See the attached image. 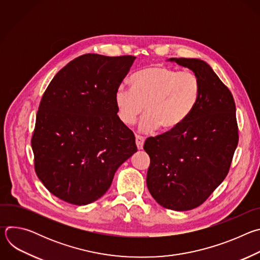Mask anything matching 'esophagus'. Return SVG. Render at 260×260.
Instances as JSON below:
<instances>
[{
	"instance_id": "esophagus-1",
	"label": "esophagus",
	"mask_w": 260,
	"mask_h": 260,
	"mask_svg": "<svg viewBox=\"0 0 260 260\" xmlns=\"http://www.w3.org/2000/svg\"><path fill=\"white\" fill-rule=\"evenodd\" d=\"M144 142H145V138L142 137V136H136V144H137V147L138 149H143V145H144Z\"/></svg>"
}]
</instances>
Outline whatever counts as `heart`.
<instances>
[{"label":"heart","mask_w":260,"mask_h":260,"mask_svg":"<svg viewBox=\"0 0 260 260\" xmlns=\"http://www.w3.org/2000/svg\"><path fill=\"white\" fill-rule=\"evenodd\" d=\"M131 84L132 88L120 86L116 90V107L120 119L131 125L145 106L147 113L139 124L143 133L178 128L190 116L201 95V82L194 73L158 64L136 72Z\"/></svg>","instance_id":"1"}]
</instances>
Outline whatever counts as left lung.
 <instances>
[{
    "label": "left lung",
    "instance_id": "obj_1",
    "mask_svg": "<svg viewBox=\"0 0 260 260\" xmlns=\"http://www.w3.org/2000/svg\"><path fill=\"white\" fill-rule=\"evenodd\" d=\"M199 77L201 95L178 128L145 141L150 157L147 187L164 208L188 211L201 206L229 174L239 142L231 90L199 58H170Z\"/></svg>",
    "mask_w": 260,
    "mask_h": 260
}]
</instances>
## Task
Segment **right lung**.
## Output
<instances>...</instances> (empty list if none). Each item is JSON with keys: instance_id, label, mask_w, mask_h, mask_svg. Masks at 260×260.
I'll list each match as a JSON object with an SVG mask.
<instances>
[{"instance_id": "right-lung-1", "label": "right lung", "mask_w": 260, "mask_h": 260, "mask_svg": "<svg viewBox=\"0 0 260 260\" xmlns=\"http://www.w3.org/2000/svg\"><path fill=\"white\" fill-rule=\"evenodd\" d=\"M136 59L87 53L63 67L46 88L31 136L35 171L56 198L87 205L106 193L137 152L119 119L115 94Z\"/></svg>"}]
</instances>
